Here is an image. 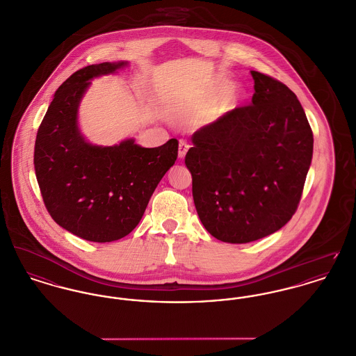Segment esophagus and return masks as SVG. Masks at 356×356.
I'll return each mask as SVG.
<instances>
[{"label":"esophagus","mask_w":356,"mask_h":356,"mask_svg":"<svg viewBox=\"0 0 356 356\" xmlns=\"http://www.w3.org/2000/svg\"><path fill=\"white\" fill-rule=\"evenodd\" d=\"M188 149H190V145L186 140H180V143H179V159H184Z\"/></svg>","instance_id":"esophagus-1"}]
</instances>
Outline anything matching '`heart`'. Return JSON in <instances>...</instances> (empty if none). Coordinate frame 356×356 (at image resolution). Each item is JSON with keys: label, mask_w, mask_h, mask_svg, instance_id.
Listing matches in <instances>:
<instances>
[{"label": "heart", "mask_w": 356, "mask_h": 356, "mask_svg": "<svg viewBox=\"0 0 356 356\" xmlns=\"http://www.w3.org/2000/svg\"><path fill=\"white\" fill-rule=\"evenodd\" d=\"M240 89L233 86L229 88L219 99L218 104H217V111L218 112H226V111L232 110L240 100Z\"/></svg>", "instance_id": "1"}]
</instances>
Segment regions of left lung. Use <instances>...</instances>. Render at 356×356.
I'll return each mask as SVG.
<instances>
[{
  "instance_id": "obj_1",
  "label": "left lung",
  "mask_w": 356,
  "mask_h": 356,
  "mask_svg": "<svg viewBox=\"0 0 356 356\" xmlns=\"http://www.w3.org/2000/svg\"><path fill=\"white\" fill-rule=\"evenodd\" d=\"M250 74L252 106L197 130L186 156L199 218L230 244L267 237L291 219L313 157V133L296 93Z\"/></svg>"
}]
</instances>
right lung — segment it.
<instances>
[{
	"label": "right lung",
	"instance_id": "add662e5",
	"mask_svg": "<svg viewBox=\"0 0 356 356\" xmlns=\"http://www.w3.org/2000/svg\"><path fill=\"white\" fill-rule=\"evenodd\" d=\"M127 65L103 62L72 74L56 89L35 142V173L47 211L59 226L93 243L131 233L177 159L175 138L142 147L134 138L99 146L82 136L79 108L90 81Z\"/></svg>",
	"mask_w": 356,
	"mask_h": 356
}]
</instances>
